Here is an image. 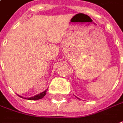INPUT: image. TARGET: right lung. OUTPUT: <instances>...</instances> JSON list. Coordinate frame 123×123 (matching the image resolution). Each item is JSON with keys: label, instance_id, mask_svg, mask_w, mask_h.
I'll return each mask as SVG.
<instances>
[{"label": "right lung", "instance_id": "1", "mask_svg": "<svg viewBox=\"0 0 123 123\" xmlns=\"http://www.w3.org/2000/svg\"><path fill=\"white\" fill-rule=\"evenodd\" d=\"M46 92H47V90H45V92H42V93L38 94V95H36V96H33V97H31V98H25V99L30 100H39V99L43 98V97L45 96ZM20 97H21V96H20ZM21 98H23V97H21Z\"/></svg>", "mask_w": 123, "mask_h": 123}]
</instances>
